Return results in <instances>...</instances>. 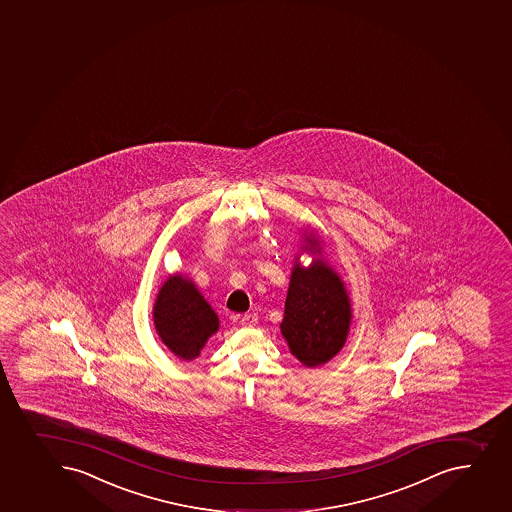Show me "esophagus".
Returning a JSON list of instances; mask_svg holds the SVG:
<instances>
[{
  "mask_svg": "<svg viewBox=\"0 0 512 512\" xmlns=\"http://www.w3.org/2000/svg\"><path fill=\"white\" fill-rule=\"evenodd\" d=\"M257 322H259V319H257V315L255 314H245L242 319H240V324H242V327H245V329H252V327L257 325Z\"/></svg>",
  "mask_w": 512,
  "mask_h": 512,
  "instance_id": "esophagus-1",
  "label": "esophagus"
}]
</instances>
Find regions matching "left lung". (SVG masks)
Instances as JSON below:
<instances>
[{"label": "left lung", "instance_id": "8db88e82", "mask_svg": "<svg viewBox=\"0 0 512 512\" xmlns=\"http://www.w3.org/2000/svg\"><path fill=\"white\" fill-rule=\"evenodd\" d=\"M300 252L312 255L309 267L295 255L285 299L280 332L290 354L305 367H319L334 359L345 345L352 320V305L344 280L322 255L315 230H305Z\"/></svg>", "mask_w": 512, "mask_h": 512}]
</instances>
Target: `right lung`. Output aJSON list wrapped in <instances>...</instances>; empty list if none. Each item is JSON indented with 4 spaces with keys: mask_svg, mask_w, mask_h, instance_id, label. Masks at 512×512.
Returning <instances> with one entry per match:
<instances>
[{
    "mask_svg": "<svg viewBox=\"0 0 512 512\" xmlns=\"http://www.w3.org/2000/svg\"><path fill=\"white\" fill-rule=\"evenodd\" d=\"M153 324L163 344L178 359H197L220 320L197 285L183 275H170L153 304Z\"/></svg>",
    "mask_w": 512,
    "mask_h": 512,
    "instance_id": "obj_1",
    "label": "right lung"
}]
</instances>
